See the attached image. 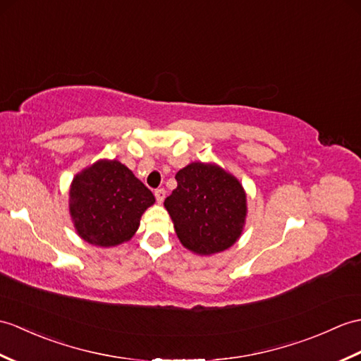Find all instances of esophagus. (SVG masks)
<instances>
[{
	"instance_id": "obj_1",
	"label": "esophagus",
	"mask_w": 361,
	"mask_h": 361,
	"mask_svg": "<svg viewBox=\"0 0 361 361\" xmlns=\"http://www.w3.org/2000/svg\"><path fill=\"white\" fill-rule=\"evenodd\" d=\"M154 195H155V198H157V203H163L164 201V197H166V192H164V189H157L155 192H154Z\"/></svg>"
}]
</instances>
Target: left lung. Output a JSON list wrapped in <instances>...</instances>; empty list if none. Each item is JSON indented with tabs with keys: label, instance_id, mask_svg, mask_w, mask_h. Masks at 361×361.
Returning <instances> with one entry per match:
<instances>
[{
	"label": "left lung",
	"instance_id": "left-lung-1",
	"mask_svg": "<svg viewBox=\"0 0 361 361\" xmlns=\"http://www.w3.org/2000/svg\"><path fill=\"white\" fill-rule=\"evenodd\" d=\"M178 186L164 200L181 245L197 255H214L235 245L247 216L246 190L215 163L194 161L175 175Z\"/></svg>",
	"mask_w": 361,
	"mask_h": 361
}]
</instances>
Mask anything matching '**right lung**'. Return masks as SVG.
<instances>
[{
    "mask_svg": "<svg viewBox=\"0 0 361 361\" xmlns=\"http://www.w3.org/2000/svg\"><path fill=\"white\" fill-rule=\"evenodd\" d=\"M154 203L152 192L118 160H98L71 183L73 228L94 246L112 247L129 241L140 228L141 215Z\"/></svg>",
    "mask_w": 361,
    "mask_h": 361,
    "instance_id": "1",
    "label": "right lung"
}]
</instances>
